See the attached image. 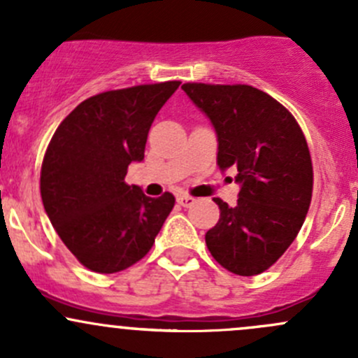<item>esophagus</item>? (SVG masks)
<instances>
[{
  "mask_svg": "<svg viewBox=\"0 0 358 358\" xmlns=\"http://www.w3.org/2000/svg\"><path fill=\"white\" fill-rule=\"evenodd\" d=\"M178 203L180 206H193L196 203V200L193 196H189V194H178Z\"/></svg>",
  "mask_w": 358,
  "mask_h": 358,
  "instance_id": "obj_1",
  "label": "esophagus"
}]
</instances>
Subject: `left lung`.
<instances>
[{"label":"left lung","instance_id":"obj_1","mask_svg":"<svg viewBox=\"0 0 358 358\" xmlns=\"http://www.w3.org/2000/svg\"><path fill=\"white\" fill-rule=\"evenodd\" d=\"M182 90L215 127L222 171L241 184L238 203L220 208L205 234L212 257L238 275H257L281 259L303 226L314 187L307 139L272 96L246 84L186 83Z\"/></svg>","mask_w":358,"mask_h":358}]
</instances>
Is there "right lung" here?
Listing matches in <instances>:
<instances>
[{
    "mask_svg": "<svg viewBox=\"0 0 358 358\" xmlns=\"http://www.w3.org/2000/svg\"><path fill=\"white\" fill-rule=\"evenodd\" d=\"M179 80L141 84L84 99L58 125L41 167L44 210L84 267L113 274L152 250L176 198L146 196L129 186L132 162L145 146L158 110Z\"/></svg>",
    "mask_w": 358,
    "mask_h": 358,
    "instance_id": "obj_1",
    "label": "right lung"
}]
</instances>
